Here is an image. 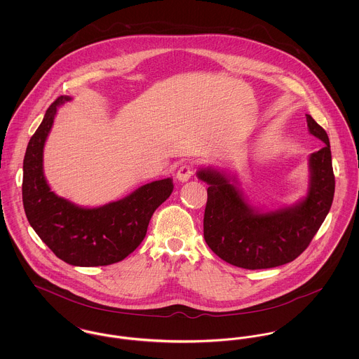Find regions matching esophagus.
<instances>
[{
  "mask_svg": "<svg viewBox=\"0 0 359 359\" xmlns=\"http://www.w3.org/2000/svg\"><path fill=\"white\" fill-rule=\"evenodd\" d=\"M192 174H194L192 165H191V164H182V165L178 168V171H177V180L181 181V182H187V181L191 180Z\"/></svg>",
  "mask_w": 359,
  "mask_h": 359,
  "instance_id": "esophagus-1",
  "label": "esophagus"
}]
</instances>
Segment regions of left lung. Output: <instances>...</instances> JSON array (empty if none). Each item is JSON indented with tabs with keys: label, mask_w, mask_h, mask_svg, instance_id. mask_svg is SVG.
<instances>
[{
	"label": "left lung",
	"mask_w": 359,
	"mask_h": 359,
	"mask_svg": "<svg viewBox=\"0 0 359 359\" xmlns=\"http://www.w3.org/2000/svg\"><path fill=\"white\" fill-rule=\"evenodd\" d=\"M309 134L325 147L308 158L307 196L293 205L259 211L249 205L235 175L212 167L196 175L208 185L205 241L224 261L246 269L287 264L300 256L325 221L334 196L332 152L326 131L307 114Z\"/></svg>",
	"instance_id": "8db88e82"
}]
</instances>
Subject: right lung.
<instances>
[{
  "instance_id": "1",
  "label": "right lung",
  "mask_w": 359,
  "mask_h": 359,
  "mask_svg": "<svg viewBox=\"0 0 359 359\" xmlns=\"http://www.w3.org/2000/svg\"><path fill=\"white\" fill-rule=\"evenodd\" d=\"M62 95L48 107L40 127L30 138L23 160L22 198L26 217L62 261L76 266L110 265L131 255L144 241L154 210L165 202L174 184L171 178L154 181L128 196L100 207H81L52 192L44 175V145Z\"/></svg>"
}]
</instances>
